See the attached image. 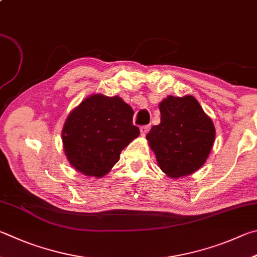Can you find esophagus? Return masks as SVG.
Wrapping results in <instances>:
<instances>
[{"mask_svg": "<svg viewBox=\"0 0 257 257\" xmlns=\"http://www.w3.org/2000/svg\"><path fill=\"white\" fill-rule=\"evenodd\" d=\"M148 132H149V125H142V127H141V134H142L143 137L146 136Z\"/></svg>", "mask_w": 257, "mask_h": 257, "instance_id": "1", "label": "esophagus"}]
</instances>
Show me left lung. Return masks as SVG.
<instances>
[{
	"label": "left lung",
	"instance_id": "1",
	"mask_svg": "<svg viewBox=\"0 0 257 257\" xmlns=\"http://www.w3.org/2000/svg\"><path fill=\"white\" fill-rule=\"evenodd\" d=\"M161 123L147 134L157 164L171 179L197 172L211 152L216 129L192 95H169L160 102Z\"/></svg>",
	"mask_w": 257,
	"mask_h": 257
}]
</instances>
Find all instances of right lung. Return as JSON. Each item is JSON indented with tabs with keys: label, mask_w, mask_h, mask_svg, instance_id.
<instances>
[{
	"label": "right lung",
	"mask_w": 257,
	"mask_h": 257,
	"mask_svg": "<svg viewBox=\"0 0 257 257\" xmlns=\"http://www.w3.org/2000/svg\"><path fill=\"white\" fill-rule=\"evenodd\" d=\"M134 110L120 96L92 94L65 120L62 141L65 155L82 174L102 177L120 160V153L139 136L133 124Z\"/></svg>",
	"instance_id": "obj_1"
}]
</instances>
